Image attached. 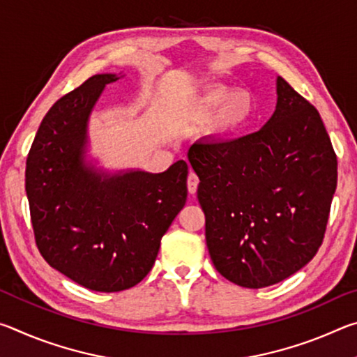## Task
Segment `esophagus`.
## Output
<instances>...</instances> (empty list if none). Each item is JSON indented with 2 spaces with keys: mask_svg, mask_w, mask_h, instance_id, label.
I'll use <instances>...</instances> for the list:
<instances>
[{
  "mask_svg": "<svg viewBox=\"0 0 357 357\" xmlns=\"http://www.w3.org/2000/svg\"><path fill=\"white\" fill-rule=\"evenodd\" d=\"M198 184H200V179H198V176L193 172L189 173V178H187V189H189V193H195L197 189H198Z\"/></svg>",
  "mask_w": 357,
  "mask_h": 357,
  "instance_id": "obj_1",
  "label": "esophagus"
}]
</instances>
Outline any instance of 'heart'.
<instances>
[{
    "instance_id": "b5f03b06",
    "label": "heart",
    "mask_w": 357,
    "mask_h": 357,
    "mask_svg": "<svg viewBox=\"0 0 357 357\" xmlns=\"http://www.w3.org/2000/svg\"><path fill=\"white\" fill-rule=\"evenodd\" d=\"M217 112L214 119L215 134L228 135L250 119L253 113L250 96L244 91L214 86L202 93L192 105V118L208 121Z\"/></svg>"
}]
</instances>
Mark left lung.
I'll use <instances>...</instances> for the list:
<instances>
[{
  "label": "left lung",
  "mask_w": 357,
  "mask_h": 357,
  "mask_svg": "<svg viewBox=\"0 0 357 357\" xmlns=\"http://www.w3.org/2000/svg\"><path fill=\"white\" fill-rule=\"evenodd\" d=\"M189 162L200 178L215 269L244 288L285 280L323 243L337 187V155L321 116L277 77V105L261 129L229 142L198 140Z\"/></svg>",
  "instance_id": "left-lung-1"
}]
</instances>
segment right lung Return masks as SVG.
<instances>
[{
	"mask_svg": "<svg viewBox=\"0 0 357 357\" xmlns=\"http://www.w3.org/2000/svg\"><path fill=\"white\" fill-rule=\"evenodd\" d=\"M114 74L88 78L42 119L26 159L25 189L36 244L78 285L114 293L153 268L160 239L187 200L184 160L164 173H104L84 160L88 121Z\"/></svg>",
	"mask_w": 357,
	"mask_h": 357,
	"instance_id": "1",
	"label": "right lung"
}]
</instances>
